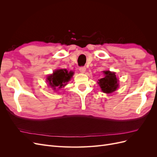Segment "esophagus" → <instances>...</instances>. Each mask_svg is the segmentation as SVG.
Here are the masks:
<instances>
[{
  "instance_id": "34e87169",
  "label": "esophagus",
  "mask_w": 157,
  "mask_h": 157,
  "mask_svg": "<svg viewBox=\"0 0 157 157\" xmlns=\"http://www.w3.org/2000/svg\"><path fill=\"white\" fill-rule=\"evenodd\" d=\"M79 71H80V73H84L85 71H86V67H80L79 68Z\"/></svg>"
}]
</instances>
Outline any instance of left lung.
Segmentation results:
<instances>
[{"instance_id":"left-lung-1","label":"left lung","mask_w":157,"mask_h":157,"mask_svg":"<svg viewBox=\"0 0 157 157\" xmlns=\"http://www.w3.org/2000/svg\"><path fill=\"white\" fill-rule=\"evenodd\" d=\"M104 77L98 80V83L103 93L111 94L118 88V80L115 72L109 71H103Z\"/></svg>"}]
</instances>
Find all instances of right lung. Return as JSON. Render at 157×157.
<instances>
[{
  "instance_id": "add662e5",
  "label": "right lung",
  "mask_w": 157,
  "mask_h": 157,
  "mask_svg": "<svg viewBox=\"0 0 157 157\" xmlns=\"http://www.w3.org/2000/svg\"><path fill=\"white\" fill-rule=\"evenodd\" d=\"M73 73L69 71L67 69H57L47 77L46 81L48 82L49 86H50L53 90L56 88H61L67 84V82L71 80Z\"/></svg>"
}]
</instances>
